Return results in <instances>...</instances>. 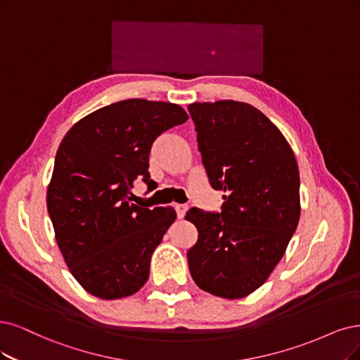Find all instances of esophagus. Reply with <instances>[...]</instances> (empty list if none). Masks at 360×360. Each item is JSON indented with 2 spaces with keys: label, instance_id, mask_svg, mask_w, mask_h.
Instances as JSON below:
<instances>
[{
  "label": "esophagus",
  "instance_id": "1",
  "mask_svg": "<svg viewBox=\"0 0 360 360\" xmlns=\"http://www.w3.org/2000/svg\"><path fill=\"white\" fill-rule=\"evenodd\" d=\"M188 210V206L187 205H176V215L179 219H182L185 217V214H187Z\"/></svg>",
  "mask_w": 360,
  "mask_h": 360
}]
</instances>
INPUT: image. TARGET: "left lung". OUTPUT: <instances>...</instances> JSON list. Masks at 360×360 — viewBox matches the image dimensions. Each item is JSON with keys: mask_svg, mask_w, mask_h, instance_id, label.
<instances>
[{"mask_svg": "<svg viewBox=\"0 0 360 360\" xmlns=\"http://www.w3.org/2000/svg\"><path fill=\"white\" fill-rule=\"evenodd\" d=\"M198 151L221 214L193 207L198 238L187 258L195 285L227 300L257 290L285 255L300 221V172L290 145L255 106L194 102Z\"/></svg>", "mask_w": 360, "mask_h": 360, "instance_id": "obj_1", "label": "left lung"}]
</instances>
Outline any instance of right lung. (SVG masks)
Wrapping results in <instances>:
<instances>
[{"mask_svg": "<svg viewBox=\"0 0 360 360\" xmlns=\"http://www.w3.org/2000/svg\"><path fill=\"white\" fill-rule=\"evenodd\" d=\"M187 120L176 103L127 99L86 115L62 139L47 210L62 257L89 294L124 298L148 281L176 212L131 203V188L142 178L151 190L153 142Z\"/></svg>", "mask_w": 360, "mask_h": 360, "instance_id": "1", "label": "right lung"}]
</instances>
